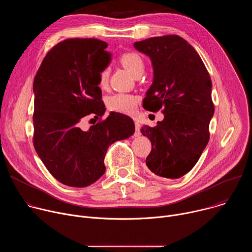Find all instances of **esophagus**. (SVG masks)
Listing matches in <instances>:
<instances>
[{
  "label": "esophagus",
  "instance_id": "34e87169",
  "mask_svg": "<svg viewBox=\"0 0 252 252\" xmlns=\"http://www.w3.org/2000/svg\"><path fill=\"white\" fill-rule=\"evenodd\" d=\"M134 126H135V131H134V136H139L140 135V126L139 123L134 121Z\"/></svg>",
  "mask_w": 252,
  "mask_h": 252
}]
</instances>
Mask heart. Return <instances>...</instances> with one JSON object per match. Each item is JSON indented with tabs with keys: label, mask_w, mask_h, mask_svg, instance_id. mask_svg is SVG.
<instances>
[{
	"label": "heart",
	"mask_w": 252,
	"mask_h": 252,
	"mask_svg": "<svg viewBox=\"0 0 252 252\" xmlns=\"http://www.w3.org/2000/svg\"><path fill=\"white\" fill-rule=\"evenodd\" d=\"M121 63L129 71V73L136 77L137 75L142 74L143 68H145V62H143L142 58L139 54L135 52H126L124 53L120 57ZM109 69L103 68L99 71L98 75V81L99 86L104 87L109 81ZM137 98L128 94H116L111 95L107 98V106L110 107L112 111L120 112L124 114H132L135 111Z\"/></svg>",
	"instance_id": "obj_1"
}]
</instances>
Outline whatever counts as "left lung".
I'll return each mask as SVG.
<instances>
[{
    "label": "left lung",
    "instance_id": "obj_1",
    "mask_svg": "<svg viewBox=\"0 0 252 252\" xmlns=\"http://www.w3.org/2000/svg\"><path fill=\"white\" fill-rule=\"evenodd\" d=\"M133 47L150 57L153 84L143 98V109L164 119L141 133L152 142L148 168L165 178H179L198 161L209 140V122L214 114L211 80L196 51L175 34L135 42Z\"/></svg>",
    "mask_w": 252,
    "mask_h": 252
}]
</instances>
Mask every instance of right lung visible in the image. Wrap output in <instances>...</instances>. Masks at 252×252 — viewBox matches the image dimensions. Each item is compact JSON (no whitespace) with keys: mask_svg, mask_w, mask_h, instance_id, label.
Returning a JSON list of instances; mask_svg holds the SVG:
<instances>
[{"mask_svg":"<svg viewBox=\"0 0 252 252\" xmlns=\"http://www.w3.org/2000/svg\"><path fill=\"white\" fill-rule=\"evenodd\" d=\"M106 47L96 39L64 40L47 54L33 80V147L51 174L67 187L95 183L105 171L109 147L134 132L133 121L120 113L81 128L86 117L98 119L105 112L98 75L112 60Z\"/></svg>","mask_w":252,"mask_h":252,"instance_id":"add662e5","label":"right lung"}]
</instances>
